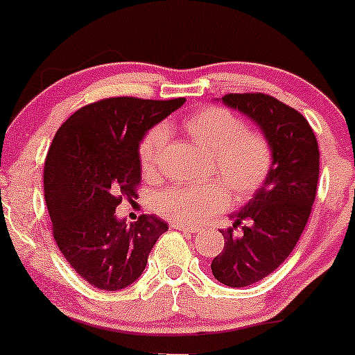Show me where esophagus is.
I'll return each instance as SVG.
<instances>
[{
  "instance_id": "esophagus-1",
  "label": "esophagus",
  "mask_w": 355,
  "mask_h": 355,
  "mask_svg": "<svg viewBox=\"0 0 355 355\" xmlns=\"http://www.w3.org/2000/svg\"><path fill=\"white\" fill-rule=\"evenodd\" d=\"M171 227H173V229H178V231L189 232V234H196V232H198V229H197V227H190V225L178 224V222H175V224H171Z\"/></svg>"
}]
</instances>
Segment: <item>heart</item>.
I'll return each mask as SVG.
<instances>
[{"instance_id": "1", "label": "heart", "mask_w": 355, "mask_h": 355, "mask_svg": "<svg viewBox=\"0 0 355 355\" xmlns=\"http://www.w3.org/2000/svg\"><path fill=\"white\" fill-rule=\"evenodd\" d=\"M184 130L193 143L209 151L210 173L219 180L168 187L157 197L159 216L187 225L198 224L227 207V189L236 202H244L266 184L275 159L270 139L259 131L246 130L234 112L222 107L200 109L184 121ZM166 139V128L155 126L139 143V165L148 180L159 175Z\"/></svg>"}]
</instances>
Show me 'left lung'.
Wrapping results in <instances>:
<instances>
[{
  "mask_svg": "<svg viewBox=\"0 0 355 355\" xmlns=\"http://www.w3.org/2000/svg\"><path fill=\"white\" fill-rule=\"evenodd\" d=\"M222 103L258 124L275 158L266 184L231 214L234 224L220 231L224 249L210 264L217 282L243 288L271 275L297 246L317 193L320 153L309 121L282 101L246 92L225 94Z\"/></svg>",
  "mask_w": 355,
  "mask_h": 355,
  "instance_id": "left-lung-1",
  "label": "left lung"
}]
</instances>
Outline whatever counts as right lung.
Instances as JSON below:
<instances>
[{"label":"right lung","instance_id":"obj_1","mask_svg":"<svg viewBox=\"0 0 355 355\" xmlns=\"http://www.w3.org/2000/svg\"><path fill=\"white\" fill-rule=\"evenodd\" d=\"M185 99L109 97L73 112L53 136L45 159V202L53 239L80 278L118 291L145 271L148 254L168 224L141 216L116 217L141 182L139 143Z\"/></svg>","mask_w":355,"mask_h":355}]
</instances>
